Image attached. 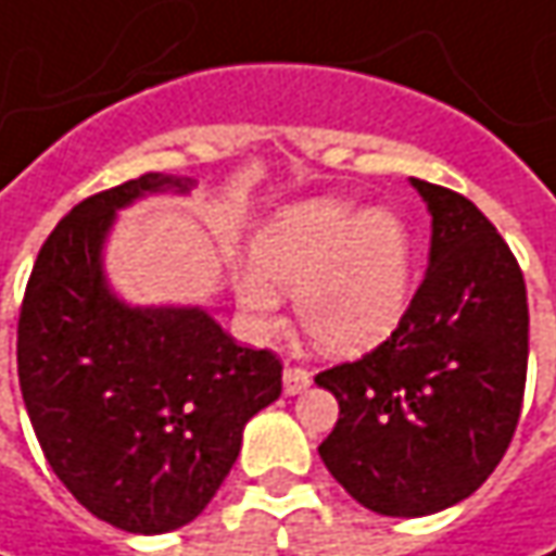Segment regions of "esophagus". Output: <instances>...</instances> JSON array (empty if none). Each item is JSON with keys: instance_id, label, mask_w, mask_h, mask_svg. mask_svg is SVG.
<instances>
[{"instance_id": "esophagus-1", "label": "esophagus", "mask_w": 556, "mask_h": 556, "mask_svg": "<svg viewBox=\"0 0 556 556\" xmlns=\"http://www.w3.org/2000/svg\"><path fill=\"white\" fill-rule=\"evenodd\" d=\"M309 383H312V374L306 371V368H293V365H288V368H285V393L288 395L303 393Z\"/></svg>"}]
</instances>
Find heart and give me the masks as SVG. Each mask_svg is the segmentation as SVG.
Returning a JSON list of instances; mask_svg holds the SVG:
<instances>
[{"mask_svg": "<svg viewBox=\"0 0 556 556\" xmlns=\"http://www.w3.org/2000/svg\"><path fill=\"white\" fill-rule=\"evenodd\" d=\"M250 256L253 266L235 271L250 325L275 328L278 290H290L303 331L328 353L374 350L412 303L415 241L393 210L337 198L290 203L256 231Z\"/></svg>", "mask_w": 556, "mask_h": 556, "instance_id": "obj_1", "label": "heart"}]
</instances>
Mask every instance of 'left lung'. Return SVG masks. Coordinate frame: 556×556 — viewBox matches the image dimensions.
I'll list each match as a JSON object with an SVG mask.
<instances>
[{
	"label": "left lung",
	"mask_w": 556,
	"mask_h": 556,
	"mask_svg": "<svg viewBox=\"0 0 556 556\" xmlns=\"http://www.w3.org/2000/svg\"><path fill=\"white\" fill-rule=\"evenodd\" d=\"M433 216L430 263L402 325L315 377L340 402L318 455L362 507L427 517L504 458L526 390L529 303L510 247L458 191L412 179Z\"/></svg>",
	"instance_id": "obj_1"
}]
</instances>
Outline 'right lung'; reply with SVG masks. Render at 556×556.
Segmentation results:
<instances>
[{"instance_id": "obj_1", "label": "right lung", "mask_w": 556, "mask_h": 556, "mask_svg": "<svg viewBox=\"0 0 556 556\" xmlns=\"http://www.w3.org/2000/svg\"><path fill=\"white\" fill-rule=\"evenodd\" d=\"M144 173L54 225L17 318V380L58 480L98 520L161 535L191 523L228 477L250 417L281 395V362L238 346L201 306H129L104 278L117 210L188 194Z\"/></svg>"}]
</instances>
